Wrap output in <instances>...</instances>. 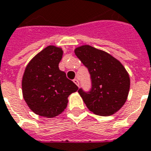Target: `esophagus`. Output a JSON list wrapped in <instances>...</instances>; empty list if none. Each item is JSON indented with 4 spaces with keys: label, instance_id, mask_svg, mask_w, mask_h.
<instances>
[{
    "label": "esophagus",
    "instance_id": "obj_1",
    "mask_svg": "<svg viewBox=\"0 0 151 151\" xmlns=\"http://www.w3.org/2000/svg\"><path fill=\"white\" fill-rule=\"evenodd\" d=\"M73 82H74L76 84L77 86H79V80H78V79H73Z\"/></svg>",
    "mask_w": 151,
    "mask_h": 151
}]
</instances>
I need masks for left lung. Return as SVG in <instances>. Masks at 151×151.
Listing matches in <instances>:
<instances>
[{
    "label": "left lung",
    "mask_w": 151,
    "mask_h": 151,
    "mask_svg": "<svg viewBox=\"0 0 151 151\" xmlns=\"http://www.w3.org/2000/svg\"><path fill=\"white\" fill-rule=\"evenodd\" d=\"M75 53L91 76L90 91H78L89 110L104 116L117 112L125 103L130 88L124 67L110 54L91 45L76 48Z\"/></svg>",
    "instance_id": "8db88e82"
}]
</instances>
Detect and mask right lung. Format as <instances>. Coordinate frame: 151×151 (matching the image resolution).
Wrapping results in <instances>:
<instances>
[{
    "mask_svg": "<svg viewBox=\"0 0 151 151\" xmlns=\"http://www.w3.org/2000/svg\"><path fill=\"white\" fill-rule=\"evenodd\" d=\"M60 48L49 45L36 55L26 67L22 80L23 96L34 113L54 117L67 107L68 97L78 86L59 69Z\"/></svg>",
    "mask_w": 151,
    "mask_h": 151,
    "instance_id": "obj_1",
    "label": "right lung"
}]
</instances>
